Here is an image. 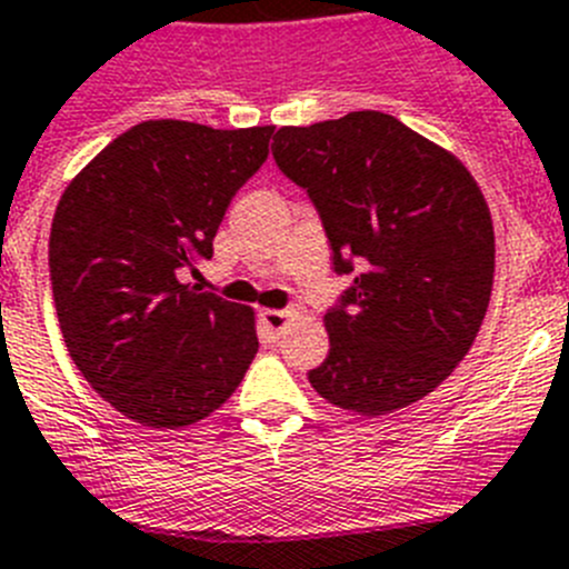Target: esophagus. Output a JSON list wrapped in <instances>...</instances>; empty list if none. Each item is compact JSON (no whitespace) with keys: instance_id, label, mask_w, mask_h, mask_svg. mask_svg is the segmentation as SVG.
Listing matches in <instances>:
<instances>
[{"instance_id":"esophagus-1","label":"esophagus","mask_w":569,"mask_h":569,"mask_svg":"<svg viewBox=\"0 0 569 569\" xmlns=\"http://www.w3.org/2000/svg\"><path fill=\"white\" fill-rule=\"evenodd\" d=\"M291 320H295V311L291 309H263L260 311V329L272 337V340H278V337L289 329Z\"/></svg>"}]
</instances>
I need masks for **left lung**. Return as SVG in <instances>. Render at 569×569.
Here are the masks:
<instances>
[{
	"label": "left lung",
	"mask_w": 569,
	"mask_h": 569,
	"mask_svg": "<svg viewBox=\"0 0 569 569\" xmlns=\"http://www.w3.org/2000/svg\"><path fill=\"white\" fill-rule=\"evenodd\" d=\"M272 156L309 192L355 272L322 317L329 357L309 382L331 406L380 417L428 397L462 362L493 289V221L470 170L377 110L280 127Z\"/></svg>",
	"instance_id": "1"
}]
</instances>
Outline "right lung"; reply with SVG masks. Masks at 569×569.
Segmentation results:
<instances>
[{
    "label": "right lung",
    "mask_w": 569,
    "mask_h": 569,
    "mask_svg": "<svg viewBox=\"0 0 569 569\" xmlns=\"http://www.w3.org/2000/svg\"><path fill=\"white\" fill-rule=\"evenodd\" d=\"M272 132L141 121L61 192L50 283L64 346L132 422L158 431L201 422L258 355L252 306L181 283L178 269L212 258L229 201L260 170Z\"/></svg>",
    "instance_id": "right-lung-1"
}]
</instances>
